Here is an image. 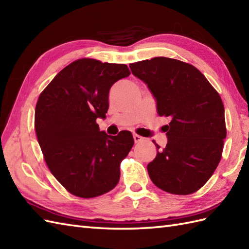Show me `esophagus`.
I'll return each instance as SVG.
<instances>
[{"instance_id": "esophagus-1", "label": "esophagus", "mask_w": 249, "mask_h": 249, "mask_svg": "<svg viewBox=\"0 0 249 249\" xmlns=\"http://www.w3.org/2000/svg\"><path fill=\"white\" fill-rule=\"evenodd\" d=\"M143 140V138H142L141 136H139V135H134V141L136 142V143H138V142H140V141H142Z\"/></svg>"}]
</instances>
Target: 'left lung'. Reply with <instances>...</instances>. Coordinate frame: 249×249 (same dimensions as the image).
I'll list each match as a JSON object with an SVG mask.
<instances>
[{"mask_svg": "<svg viewBox=\"0 0 249 249\" xmlns=\"http://www.w3.org/2000/svg\"><path fill=\"white\" fill-rule=\"evenodd\" d=\"M154 96L157 112L170 116L168 143L147 165L158 188L174 195L197 192L212 177L227 136L225 108L203 73L182 61L158 56L129 64Z\"/></svg>", "mask_w": 249, "mask_h": 249, "instance_id": "8db88e82", "label": "left lung"}]
</instances>
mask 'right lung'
I'll list each match as a JSON object with an SVG mask.
<instances>
[{
  "label": "right lung",
  "mask_w": 249,
  "mask_h": 249,
  "mask_svg": "<svg viewBox=\"0 0 249 249\" xmlns=\"http://www.w3.org/2000/svg\"><path fill=\"white\" fill-rule=\"evenodd\" d=\"M129 75L125 64L80 59L63 68L39 95L35 109L39 146L51 173L73 196L94 198L119 183L133 135L123 130L108 136L96 119L106 118L110 88Z\"/></svg>",
  "instance_id": "1"
}]
</instances>
